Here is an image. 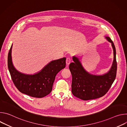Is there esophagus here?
Segmentation results:
<instances>
[{"label":"esophagus","instance_id":"obj_1","mask_svg":"<svg viewBox=\"0 0 127 127\" xmlns=\"http://www.w3.org/2000/svg\"><path fill=\"white\" fill-rule=\"evenodd\" d=\"M70 62H71V59H70V58H67L66 59V65H67V66L69 65L70 64Z\"/></svg>","mask_w":127,"mask_h":127}]
</instances>
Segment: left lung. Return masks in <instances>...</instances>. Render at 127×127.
I'll return each mask as SVG.
<instances>
[{
    "instance_id": "8db88e82",
    "label": "left lung",
    "mask_w": 127,
    "mask_h": 127,
    "mask_svg": "<svg viewBox=\"0 0 127 127\" xmlns=\"http://www.w3.org/2000/svg\"><path fill=\"white\" fill-rule=\"evenodd\" d=\"M105 38L111 43L114 51L112 65L106 73L95 75L89 73L84 68L78 57L75 56L72 57L74 62L69 65L72 77V93L82 100H90L102 97L108 92L115 80L117 70L116 48L110 37L105 36Z\"/></svg>"
}]
</instances>
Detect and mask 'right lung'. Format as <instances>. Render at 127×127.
<instances>
[{
    "label": "right lung",
    "instance_id": "right-lung-1",
    "mask_svg": "<svg viewBox=\"0 0 127 127\" xmlns=\"http://www.w3.org/2000/svg\"><path fill=\"white\" fill-rule=\"evenodd\" d=\"M12 44L8 54L7 64L13 82L17 89L29 96L42 98L52 91L53 83L58 72L66 66V58L52 60L41 71L34 74L23 73L16 69L12 61Z\"/></svg>",
    "mask_w": 127,
    "mask_h": 127
}]
</instances>
